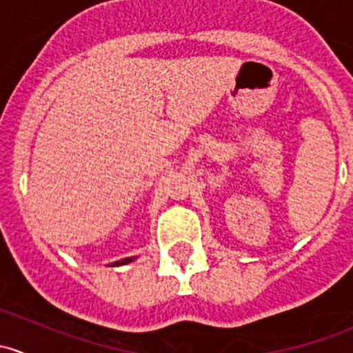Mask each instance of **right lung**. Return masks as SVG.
Here are the masks:
<instances>
[{"label": "right lung", "instance_id": "obj_1", "mask_svg": "<svg viewBox=\"0 0 353 353\" xmlns=\"http://www.w3.org/2000/svg\"><path fill=\"white\" fill-rule=\"evenodd\" d=\"M130 261H133V258H124V259H121V261H116V263H112V266H121V265H126V263H130Z\"/></svg>", "mask_w": 353, "mask_h": 353}]
</instances>
